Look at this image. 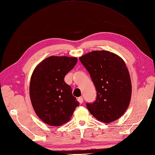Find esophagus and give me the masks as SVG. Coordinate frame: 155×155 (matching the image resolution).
I'll list each match as a JSON object with an SVG mask.
<instances>
[{
    "label": "esophagus",
    "mask_w": 155,
    "mask_h": 155,
    "mask_svg": "<svg viewBox=\"0 0 155 155\" xmlns=\"http://www.w3.org/2000/svg\"><path fill=\"white\" fill-rule=\"evenodd\" d=\"M77 100H78V102H79V103H81V104H82V103L83 102V98L82 97H78Z\"/></svg>",
    "instance_id": "1"
}]
</instances>
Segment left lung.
Returning <instances> with one entry per match:
<instances>
[{"instance_id": "8db88e82", "label": "left lung", "mask_w": 155, "mask_h": 155, "mask_svg": "<svg viewBox=\"0 0 155 155\" xmlns=\"http://www.w3.org/2000/svg\"><path fill=\"white\" fill-rule=\"evenodd\" d=\"M89 72L97 91L96 100L87 103L93 116L104 123H111L127 109L131 96L128 69L121 58L108 51H94L79 58Z\"/></svg>"}]
</instances>
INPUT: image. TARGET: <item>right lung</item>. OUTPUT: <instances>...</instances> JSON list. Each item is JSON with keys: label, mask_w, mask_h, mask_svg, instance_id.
Segmentation results:
<instances>
[{"label": "right lung", "mask_w": 155, "mask_h": 155, "mask_svg": "<svg viewBox=\"0 0 155 155\" xmlns=\"http://www.w3.org/2000/svg\"><path fill=\"white\" fill-rule=\"evenodd\" d=\"M77 62V58L50 56L36 67L30 85L34 110L46 124L60 126L70 120L79 106L64 77Z\"/></svg>", "instance_id": "right-lung-1"}]
</instances>
